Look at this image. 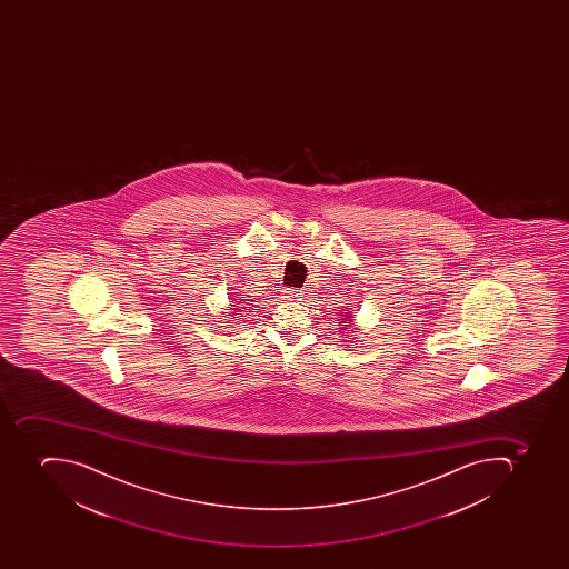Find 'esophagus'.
I'll return each instance as SVG.
<instances>
[{
    "label": "esophagus",
    "instance_id": "esophagus-1",
    "mask_svg": "<svg viewBox=\"0 0 569 569\" xmlns=\"http://www.w3.org/2000/svg\"><path fill=\"white\" fill-rule=\"evenodd\" d=\"M288 293V299L290 300H300V297H302V293H300L299 290H290V291H287Z\"/></svg>",
    "mask_w": 569,
    "mask_h": 569
}]
</instances>
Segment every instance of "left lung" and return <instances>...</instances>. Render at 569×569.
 <instances>
[{
    "label": "left lung",
    "instance_id": "obj_1",
    "mask_svg": "<svg viewBox=\"0 0 569 569\" xmlns=\"http://www.w3.org/2000/svg\"><path fill=\"white\" fill-rule=\"evenodd\" d=\"M341 316L345 317L343 319L340 318V326H343V327H341V331H345V329H350V327H353L352 326V317H350V313L341 315ZM350 340H353V338H350ZM350 340H347V341H350Z\"/></svg>",
    "mask_w": 569,
    "mask_h": 569
}]
</instances>
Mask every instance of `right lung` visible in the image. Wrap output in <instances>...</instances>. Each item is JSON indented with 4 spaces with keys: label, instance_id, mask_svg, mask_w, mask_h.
<instances>
[{
    "label": "right lung",
    "instance_id": "right-lung-1",
    "mask_svg": "<svg viewBox=\"0 0 569 569\" xmlns=\"http://www.w3.org/2000/svg\"><path fill=\"white\" fill-rule=\"evenodd\" d=\"M229 306H231V309H233V311H231V315H238L237 309L240 308V306H237V305H229ZM231 322H233V320H231Z\"/></svg>",
    "mask_w": 569,
    "mask_h": 569
}]
</instances>
